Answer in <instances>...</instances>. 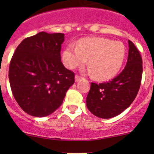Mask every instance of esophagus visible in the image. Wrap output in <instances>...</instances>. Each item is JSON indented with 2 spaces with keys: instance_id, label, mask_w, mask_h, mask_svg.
I'll return each instance as SVG.
<instances>
[{
  "instance_id": "34e87169",
  "label": "esophagus",
  "mask_w": 154,
  "mask_h": 154,
  "mask_svg": "<svg viewBox=\"0 0 154 154\" xmlns=\"http://www.w3.org/2000/svg\"><path fill=\"white\" fill-rule=\"evenodd\" d=\"M75 79L76 82H79L80 80L82 79V77H81V76L79 75H75Z\"/></svg>"
}]
</instances>
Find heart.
<instances>
[{"instance_id":"b5f03b06","label":"heart","mask_w":154,"mask_h":154,"mask_svg":"<svg viewBox=\"0 0 154 154\" xmlns=\"http://www.w3.org/2000/svg\"><path fill=\"white\" fill-rule=\"evenodd\" d=\"M126 49L122 42L104 38L81 39L75 47L70 45L63 51L62 60L68 69L83 65L88 58L94 78L107 80L119 72L124 62Z\"/></svg>"}]
</instances>
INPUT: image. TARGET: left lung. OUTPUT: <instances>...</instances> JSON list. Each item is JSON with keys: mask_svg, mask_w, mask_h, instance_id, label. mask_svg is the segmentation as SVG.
Segmentation results:
<instances>
[{"mask_svg": "<svg viewBox=\"0 0 154 154\" xmlns=\"http://www.w3.org/2000/svg\"><path fill=\"white\" fill-rule=\"evenodd\" d=\"M129 48L126 65L117 76L108 82L91 83L86 106L97 117L109 119L119 115L130 106L138 93L143 74L142 57L130 40Z\"/></svg>", "mask_w": 154, "mask_h": 154, "instance_id": "left-lung-1", "label": "left lung"}]
</instances>
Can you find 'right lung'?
Here are the masks:
<instances>
[{"instance_id": "right-lung-1", "label": "right lung", "mask_w": 154, "mask_h": 154, "mask_svg": "<svg viewBox=\"0 0 154 154\" xmlns=\"http://www.w3.org/2000/svg\"><path fill=\"white\" fill-rule=\"evenodd\" d=\"M65 35L42 31L24 38L14 53L9 81L14 97L24 112L42 117L62 104L75 82V73L61 62Z\"/></svg>"}]
</instances>
